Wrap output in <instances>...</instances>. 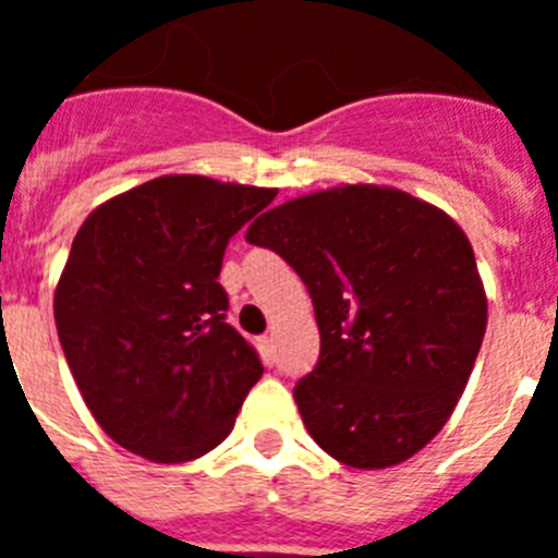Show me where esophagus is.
<instances>
[{"mask_svg":"<svg viewBox=\"0 0 558 558\" xmlns=\"http://www.w3.org/2000/svg\"><path fill=\"white\" fill-rule=\"evenodd\" d=\"M259 354H263V360L268 363V366L276 360V347H274V338H270V335L259 338Z\"/></svg>","mask_w":558,"mask_h":558,"instance_id":"esophagus-1","label":"esophagus"}]
</instances>
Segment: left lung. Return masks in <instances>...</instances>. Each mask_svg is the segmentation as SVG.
Segmentation results:
<instances>
[{
    "instance_id": "obj_1",
    "label": "left lung",
    "mask_w": 558,
    "mask_h": 558,
    "mask_svg": "<svg viewBox=\"0 0 558 558\" xmlns=\"http://www.w3.org/2000/svg\"><path fill=\"white\" fill-rule=\"evenodd\" d=\"M245 240L293 265L313 299L322 357L293 397L315 445L354 470L430 445L489 315L461 226L411 192L340 184L274 206Z\"/></svg>"
}]
</instances>
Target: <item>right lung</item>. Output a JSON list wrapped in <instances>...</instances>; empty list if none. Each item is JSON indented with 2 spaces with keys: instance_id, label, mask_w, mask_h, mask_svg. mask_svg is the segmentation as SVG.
I'll return each instance as SVG.
<instances>
[{
  "instance_id": "right-lung-1",
  "label": "right lung",
  "mask_w": 558,
  "mask_h": 558,
  "mask_svg": "<svg viewBox=\"0 0 558 558\" xmlns=\"http://www.w3.org/2000/svg\"><path fill=\"white\" fill-rule=\"evenodd\" d=\"M276 190L159 175L97 206L56 288V327L81 397L128 452L206 456L234 427L263 363L226 324L231 236Z\"/></svg>"
}]
</instances>
